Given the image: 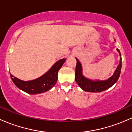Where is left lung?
I'll return each instance as SVG.
<instances>
[{"label":"left lung","mask_w":132,"mask_h":132,"mask_svg":"<svg viewBox=\"0 0 132 132\" xmlns=\"http://www.w3.org/2000/svg\"><path fill=\"white\" fill-rule=\"evenodd\" d=\"M116 41V39H114ZM117 50L120 55V61L119 65L117 67L116 70L114 71V74L112 77L108 78L105 80H93L86 78L82 75V64L80 61L77 59V66L75 69V79L76 82L78 84L79 87L82 88L84 91L87 92H92V93H100L108 89L111 87L116 82L118 81L119 76H120L121 70V55L119 49L117 48Z\"/></svg>","instance_id":"8db88e82"}]
</instances>
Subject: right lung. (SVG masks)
<instances>
[{
	"label": "right lung",
	"instance_id": "add662e5",
	"mask_svg": "<svg viewBox=\"0 0 132 132\" xmlns=\"http://www.w3.org/2000/svg\"><path fill=\"white\" fill-rule=\"evenodd\" d=\"M66 59L59 60L45 74L35 80L23 81L10 73L11 78L14 84L22 91L30 94H37L45 93L52 88L58 79L57 73Z\"/></svg>",
	"mask_w": 132,
	"mask_h": 132
}]
</instances>
